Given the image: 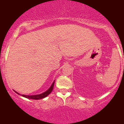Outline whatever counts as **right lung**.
I'll list each match as a JSON object with an SVG mask.
<instances>
[{
    "instance_id": "right-lung-1",
    "label": "right lung",
    "mask_w": 124,
    "mask_h": 124,
    "mask_svg": "<svg viewBox=\"0 0 124 124\" xmlns=\"http://www.w3.org/2000/svg\"><path fill=\"white\" fill-rule=\"evenodd\" d=\"M54 82H55V80L53 82V83H52L50 87L48 88V90H47L46 92H43V93H40V94L32 95H20L19 93H18L17 92H16V91H14L16 92V93H17V94L20 95L22 96V97H25V98H29V99H32V100H41V99H42V98H45V97H46L47 96H48V95H49L50 93L52 92V91H53V86H54Z\"/></svg>"
}]
</instances>
